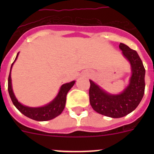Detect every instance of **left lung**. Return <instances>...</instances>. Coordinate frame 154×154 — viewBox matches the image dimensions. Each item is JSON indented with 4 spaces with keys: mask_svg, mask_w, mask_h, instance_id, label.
Wrapping results in <instances>:
<instances>
[{
    "mask_svg": "<svg viewBox=\"0 0 154 154\" xmlns=\"http://www.w3.org/2000/svg\"><path fill=\"white\" fill-rule=\"evenodd\" d=\"M119 48L130 62L133 72L126 89L119 95H110L89 80V102L92 109L112 118L123 117L133 112L142 100L145 90V69L139 55L123 43L119 44Z\"/></svg>",
    "mask_w": 154,
    "mask_h": 154,
    "instance_id": "obj_1",
    "label": "left lung"
}]
</instances>
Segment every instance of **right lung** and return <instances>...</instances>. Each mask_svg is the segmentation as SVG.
<instances>
[{
    "label": "right lung",
    "instance_id": "right-lung-1",
    "mask_svg": "<svg viewBox=\"0 0 154 154\" xmlns=\"http://www.w3.org/2000/svg\"><path fill=\"white\" fill-rule=\"evenodd\" d=\"M17 55L16 57L15 60L17 59ZM14 61V62H15ZM14 62L12 63L13 65ZM75 81L71 82L69 83H65L62 85L60 91L58 92V96L49 104L46 105L45 106L38 107V108H31V107L25 106H23L19 103L14 95L13 90L11 87V72L8 76V92L10 95V97L11 99V101L14 106L22 114L26 116L27 117L32 119L36 121H47L52 119L56 116L60 115L63 111L65 106V102H66V96L69 91L70 90L71 88L74 85Z\"/></svg>",
    "mask_w": 154,
    "mask_h": 154
}]
</instances>
